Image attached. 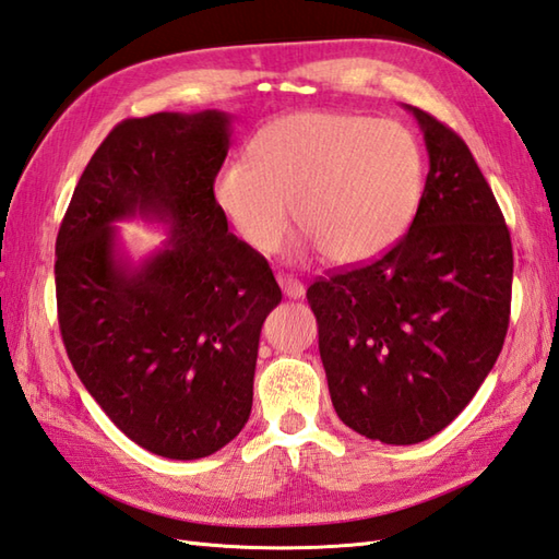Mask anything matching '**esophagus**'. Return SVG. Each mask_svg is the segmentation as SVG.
<instances>
[{
  "label": "esophagus",
  "mask_w": 559,
  "mask_h": 559,
  "mask_svg": "<svg viewBox=\"0 0 559 559\" xmlns=\"http://www.w3.org/2000/svg\"><path fill=\"white\" fill-rule=\"evenodd\" d=\"M278 286L283 288V295H286V298L298 300V298H302V295H305V286H302L298 278H293V276H278Z\"/></svg>",
  "instance_id": "1"
}]
</instances>
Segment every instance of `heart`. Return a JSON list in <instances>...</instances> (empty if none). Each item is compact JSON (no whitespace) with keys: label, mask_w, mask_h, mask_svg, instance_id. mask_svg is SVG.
Wrapping results in <instances>:
<instances>
[{"label":"heart","mask_w":559,"mask_h":559,"mask_svg":"<svg viewBox=\"0 0 559 559\" xmlns=\"http://www.w3.org/2000/svg\"><path fill=\"white\" fill-rule=\"evenodd\" d=\"M249 163L213 180V199L240 240L273 254L300 230L336 266L386 254L418 213L425 153L408 127L350 112H295L261 127Z\"/></svg>","instance_id":"heart-1"}]
</instances>
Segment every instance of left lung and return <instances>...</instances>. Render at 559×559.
<instances>
[{
	"label": "left lung",
	"mask_w": 559,
	"mask_h": 559,
	"mask_svg": "<svg viewBox=\"0 0 559 559\" xmlns=\"http://www.w3.org/2000/svg\"><path fill=\"white\" fill-rule=\"evenodd\" d=\"M415 115L430 173L408 233L370 264L307 288L331 403L350 430L418 444L476 396L504 346L512 237L454 129Z\"/></svg>",
	"instance_id": "8db88e82"
}]
</instances>
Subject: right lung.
Returning <instances> with one entry per match:
<instances>
[{
	"label": "right lung",
	"instance_id": "obj_1",
	"mask_svg": "<svg viewBox=\"0 0 559 559\" xmlns=\"http://www.w3.org/2000/svg\"><path fill=\"white\" fill-rule=\"evenodd\" d=\"M230 117L156 112L117 124L93 153L55 245L57 319L71 365L120 430L165 459H204L252 411L259 334L281 302L269 261L228 233L213 180ZM171 223L132 267L111 223Z\"/></svg>",
	"mask_w": 559,
	"mask_h": 559
}]
</instances>
